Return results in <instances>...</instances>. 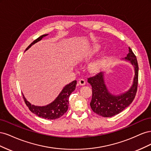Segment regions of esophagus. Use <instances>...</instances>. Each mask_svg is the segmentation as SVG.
Returning a JSON list of instances; mask_svg holds the SVG:
<instances>
[{"label": "esophagus", "mask_w": 151, "mask_h": 151, "mask_svg": "<svg viewBox=\"0 0 151 151\" xmlns=\"http://www.w3.org/2000/svg\"><path fill=\"white\" fill-rule=\"evenodd\" d=\"M79 84L81 86H84L86 84V81L84 79H79Z\"/></svg>", "instance_id": "1"}]
</instances>
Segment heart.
Masks as SVG:
<instances>
[{"label":"heart","mask_w":151,"mask_h":151,"mask_svg":"<svg viewBox=\"0 0 151 151\" xmlns=\"http://www.w3.org/2000/svg\"><path fill=\"white\" fill-rule=\"evenodd\" d=\"M102 49V47L100 45H94V46L92 47H91L90 48H88V50H87L84 53V58H90L91 57H93L95 55L98 54L101 50ZM106 60V56H104L101 58H100L99 60L96 61L94 62L92 65L91 66V69L93 70H96L99 69L101 68L103 65L104 64V63Z\"/></svg>","instance_id":"b5f03b06"}]
</instances>
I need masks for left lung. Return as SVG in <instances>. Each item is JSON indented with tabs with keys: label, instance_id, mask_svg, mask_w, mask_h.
I'll return each instance as SVG.
<instances>
[{
	"label": "left lung",
	"instance_id": "1",
	"mask_svg": "<svg viewBox=\"0 0 151 151\" xmlns=\"http://www.w3.org/2000/svg\"><path fill=\"white\" fill-rule=\"evenodd\" d=\"M129 52L125 58L134 66L135 76L133 84L125 93L113 95L109 92L104 80V72H101L89 77L88 82L92 86L93 96L90 103L92 110L103 117H111L122 112L134 101L137 91L139 66L136 56L129 47Z\"/></svg>",
	"mask_w": 151,
	"mask_h": 151
}]
</instances>
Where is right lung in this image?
Returning <instances> with one entry per match:
<instances>
[{"mask_svg":"<svg viewBox=\"0 0 151 151\" xmlns=\"http://www.w3.org/2000/svg\"><path fill=\"white\" fill-rule=\"evenodd\" d=\"M47 35L48 34L40 36L39 38L33 41L27 47L25 51L28 50L32 45L38 42L39 41ZM76 84L77 81H74L72 83L66 85L63 88L61 93L59 94L57 98L53 102L48 105H46V106H38L31 104L28 101H27L23 94H22V96H23L26 104L32 113H33L39 117L45 118V119L55 120L61 117L63 114L67 112L68 108V99H69L70 94L76 89Z\"/></svg>","mask_w":151,"mask_h":151,"instance_id":"obj_1","label":"right lung"}]
</instances>
